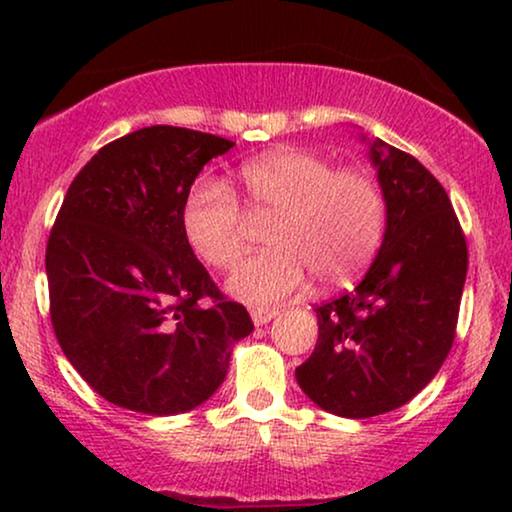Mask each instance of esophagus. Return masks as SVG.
<instances>
[{
    "label": "esophagus",
    "instance_id": "esophagus-1",
    "mask_svg": "<svg viewBox=\"0 0 512 512\" xmlns=\"http://www.w3.org/2000/svg\"><path fill=\"white\" fill-rule=\"evenodd\" d=\"M275 317H277V310H251V319H254L256 326H265Z\"/></svg>",
    "mask_w": 512,
    "mask_h": 512
}]
</instances>
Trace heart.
Masks as SVG:
<instances>
[{
  "instance_id": "b5f03b06",
  "label": "heart",
  "mask_w": 512,
  "mask_h": 512,
  "mask_svg": "<svg viewBox=\"0 0 512 512\" xmlns=\"http://www.w3.org/2000/svg\"><path fill=\"white\" fill-rule=\"evenodd\" d=\"M247 211L270 221L268 251L237 265L228 291L254 307L298 293L310 279L342 286L373 261L387 230V200L363 170H335L312 151L284 149L240 170ZM186 240L200 261L226 270L242 254L249 217L228 184L202 177L181 209Z\"/></svg>"
}]
</instances>
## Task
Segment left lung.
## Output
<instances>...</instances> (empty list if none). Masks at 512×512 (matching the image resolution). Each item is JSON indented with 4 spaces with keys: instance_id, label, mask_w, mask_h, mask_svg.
Listing matches in <instances>:
<instances>
[{
    "instance_id": "8db88e82",
    "label": "left lung",
    "mask_w": 512,
    "mask_h": 512,
    "mask_svg": "<svg viewBox=\"0 0 512 512\" xmlns=\"http://www.w3.org/2000/svg\"><path fill=\"white\" fill-rule=\"evenodd\" d=\"M387 230L356 289L321 303L319 340L300 389L338 417L396 410L429 384L457 331L468 249L440 181L396 146L370 144Z\"/></svg>"
}]
</instances>
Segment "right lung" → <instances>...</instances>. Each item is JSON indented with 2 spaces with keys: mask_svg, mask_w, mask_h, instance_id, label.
Returning <instances> with one entry per match:
<instances>
[{
  "mask_svg": "<svg viewBox=\"0 0 512 512\" xmlns=\"http://www.w3.org/2000/svg\"><path fill=\"white\" fill-rule=\"evenodd\" d=\"M233 146L172 125L135 130L102 146L62 200L46 244L53 331L76 373L118 408H198L254 331L181 223L195 177Z\"/></svg>",
  "mask_w": 512,
  "mask_h": 512,
  "instance_id": "obj_1",
  "label": "right lung"
}]
</instances>
